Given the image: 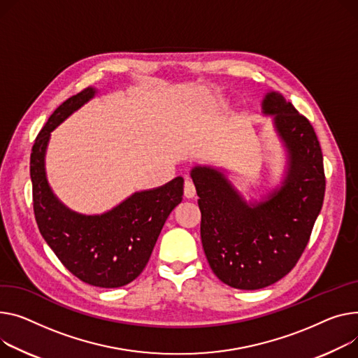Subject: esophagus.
Masks as SVG:
<instances>
[{
    "mask_svg": "<svg viewBox=\"0 0 358 358\" xmlns=\"http://www.w3.org/2000/svg\"><path fill=\"white\" fill-rule=\"evenodd\" d=\"M184 196H185L187 199L196 197V187H194L193 181L185 180V182H184Z\"/></svg>",
    "mask_w": 358,
    "mask_h": 358,
    "instance_id": "34e87169",
    "label": "esophagus"
}]
</instances>
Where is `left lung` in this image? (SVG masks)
<instances>
[{
	"mask_svg": "<svg viewBox=\"0 0 358 358\" xmlns=\"http://www.w3.org/2000/svg\"><path fill=\"white\" fill-rule=\"evenodd\" d=\"M288 150V174L265 201L249 204L216 169L197 165L192 178L201 211L208 265L236 289L266 288L288 275L303 253L322 207L325 174L317 134L280 93L262 102Z\"/></svg>",
	"mask_w": 358,
	"mask_h": 358,
	"instance_id": "1",
	"label": "left lung"
}]
</instances>
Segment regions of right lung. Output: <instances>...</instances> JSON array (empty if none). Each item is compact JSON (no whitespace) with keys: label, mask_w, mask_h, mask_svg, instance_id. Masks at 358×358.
Returning a JSON list of instances; mask_svg holds the SVG:
<instances>
[{"label":"right lung","mask_w":358,"mask_h":358,"mask_svg":"<svg viewBox=\"0 0 358 358\" xmlns=\"http://www.w3.org/2000/svg\"><path fill=\"white\" fill-rule=\"evenodd\" d=\"M94 93L86 87L64 101L38 132L30 157L33 207L43 239L70 273L93 287L119 288L147 266L166 217L182 200L184 180L138 192L101 216H85L62 204L45 178V148L50 132Z\"/></svg>","instance_id":"add662e5"}]
</instances>
